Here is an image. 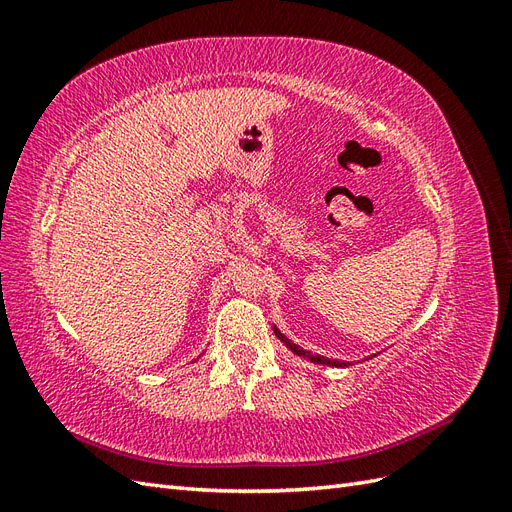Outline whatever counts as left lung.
Returning <instances> with one entry per match:
<instances>
[{
    "label": "left lung",
    "instance_id": "obj_1",
    "mask_svg": "<svg viewBox=\"0 0 512 512\" xmlns=\"http://www.w3.org/2000/svg\"><path fill=\"white\" fill-rule=\"evenodd\" d=\"M273 331H275V335H277V339H280V342L286 346V348H290L294 354L297 356H301V359H305V361H309V363H316V365H331V367H350V363H346V361H337V359H329V356H322V354H314V352H309V350H305V348H301V346H297L292 342V339H288L280 329L275 327L273 324ZM371 359V356H369Z\"/></svg>",
    "mask_w": 512,
    "mask_h": 512
}]
</instances>
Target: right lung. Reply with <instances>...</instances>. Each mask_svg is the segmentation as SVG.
Returning a JSON list of instances; mask_svg holds the SVG:
<instances>
[{
	"mask_svg": "<svg viewBox=\"0 0 512 512\" xmlns=\"http://www.w3.org/2000/svg\"><path fill=\"white\" fill-rule=\"evenodd\" d=\"M203 354H205V352H203ZM203 354H200V356H203ZM200 356H198V359H200ZM198 359H194V361H192V363H196V361H198Z\"/></svg>",
	"mask_w": 512,
	"mask_h": 512,
	"instance_id": "add662e5",
	"label": "right lung"
}]
</instances>
